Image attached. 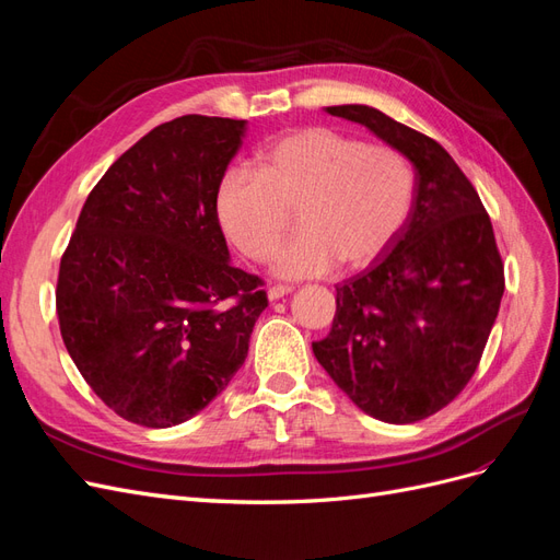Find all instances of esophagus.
<instances>
[{
    "label": "esophagus",
    "instance_id": "esophagus-1",
    "mask_svg": "<svg viewBox=\"0 0 560 560\" xmlns=\"http://www.w3.org/2000/svg\"><path fill=\"white\" fill-rule=\"evenodd\" d=\"M290 292H292V287H287V284H270L268 287V299L270 301H278V299L290 294Z\"/></svg>",
    "mask_w": 560,
    "mask_h": 560
}]
</instances>
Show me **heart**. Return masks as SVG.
Instances as JSON below:
<instances>
[{
	"instance_id": "heart-1",
	"label": "heart",
	"mask_w": 560,
	"mask_h": 560,
	"mask_svg": "<svg viewBox=\"0 0 560 560\" xmlns=\"http://www.w3.org/2000/svg\"><path fill=\"white\" fill-rule=\"evenodd\" d=\"M416 175L401 151L311 126L266 144L259 173L231 165L214 189V212L247 259L266 261L298 210L302 231L273 261L280 278L360 268L395 241L413 208Z\"/></svg>"
}]
</instances>
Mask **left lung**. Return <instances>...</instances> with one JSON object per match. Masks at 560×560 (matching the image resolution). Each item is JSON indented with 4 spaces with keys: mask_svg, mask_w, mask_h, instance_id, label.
Instances as JSON below:
<instances>
[{
    "mask_svg": "<svg viewBox=\"0 0 560 560\" xmlns=\"http://www.w3.org/2000/svg\"><path fill=\"white\" fill-rule=\"evenodd\" d=\"M362 124L416 167L413 208L385 257L336 284L317 362L369 416L406 425L463 393L504 294L483 202L448 151L366 105L327 107Z\"/></svg>",
    "mask_w": 560,
    "mask_h": 560,
    "instance_id": "1",
    "label": "left lung"
}]
</instances>
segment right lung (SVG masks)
I'll return each mask as SVG.
<instances>
[{
	"mask_svg": "<svg viewBox=\"0 0 560 560\" xmlns=\"http://www.w3.org/2000/svg\"><path fill=\"white\" fill-rule=\"evenodd\" d=\"M245 124L156 126L95 184L60 259V334L83 381L135 425L173 428L222 393L268 306L231 266L214 189Z\"/></svg>",
	"mask_w": 560,
	"mask_h": 560,
	"instance_id": "1",
	"label": "right lung"
}]
</instances>
